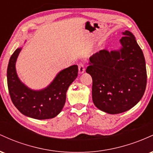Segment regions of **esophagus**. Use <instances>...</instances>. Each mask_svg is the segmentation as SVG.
<instances>
[{"mask_svg":"<svg viewBox=\"0 0 153 153\" xmlns=\"http://www.w3.org/2000/svg\"><path fill=\"white\" fill-rule=\"evenodd\" d=\"M85 65L83 63H80L78 65V71L79 73H83L85 72Z\"/></svg>","mask_w":153,"mask_h":153,"instance_id":"34e87169","label":"esophagus"}]
</instances>
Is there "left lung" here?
Here are the masks:
<instances>
[{"label":"left lung","mask_w":153,"mask_h":153,"mask_svg":"<svg viewBox=\"0 0 153 153\" xmlns=\"http://www.w3.org/2000/svg\"><path fill=\"white\" fill-rule=\"evenodd\" d=\"M119 50H101L90 57L86 73L93 79L92 99L100 110L117 114L134 107L143 96L147 71L143 51L132 33L122 32Z\"/></svg>","instance_id":"8db88e82"}]
</instances>
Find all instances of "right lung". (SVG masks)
Instances as JSON below:
<instances>
[{
  "label": "right lung",
  "instance_id": "1",
  "mask_svg": "<svg viewBox=\"0 0 153 153\" xmlns=\"http://www.w3.org/2000/svg\"><path fill=\"white\" fill-rule=\"evenodd\" d=\"M22 49L15 50L7 69V82L12 102L26 117L36 119L54 118L62 111L68 88L78 76V65H74L61 71L42 90H32L21 81L16 71V62Z\"/></svg>",
  "mask_w": 153,
  "mask_h": 153
}]
</instances>
